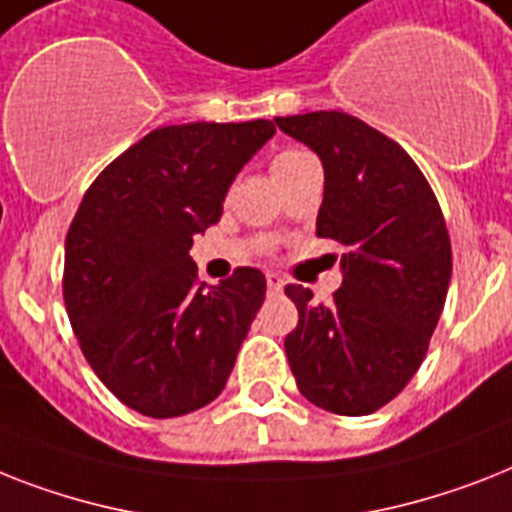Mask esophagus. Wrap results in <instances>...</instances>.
<instances>
[{"label":"esophagus","mask_w":512,"mask_h":512,"mask_svg":"<svg viewBox=\"0 0 512 512\" xmlns=\"http://www.w3.org/2000/svg\"><path fill=\"white\" fill-rule=\"evenodd\" d=\"M265 281H268V292L270 294L284 292V278L278 276V273H268V276H265Z\"/></svg>","instance_id":"esophagus-1"}]
</instances>
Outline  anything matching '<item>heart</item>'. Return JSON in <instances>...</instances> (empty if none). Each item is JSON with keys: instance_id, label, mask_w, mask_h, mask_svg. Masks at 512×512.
I'll return each mask as SVG.
<instances>
[{"instance_id": "1", "label": "heart", "mask_w": 512, "mask_h": 512, "mask_svg": "<svg viewBox=\"0 0 512 512\" xmlns=\"http://www.w3.org/2000/svg\"><path fill=\"white\" fill-rule=\"evenodd\" d=\"M305 157H310L307 152H299V149H284V152H278L276 157H273V173H278V170H284L286 165H292V162L297 160H305Z\"/></svg>"}]
</instances>
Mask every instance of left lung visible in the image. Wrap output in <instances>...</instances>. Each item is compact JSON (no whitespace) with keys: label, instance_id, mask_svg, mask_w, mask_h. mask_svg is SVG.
<instances>
[{"label":"left lung","instance_id":"obj_1","mask_svg":"<svg viewBox=\"0 0 512 512\" xmlns=\"http://www.w3.org/2000/svg\"><path fill=\"white\" fill-rule=\"evenodd\" d=\"M276 126L321 157L315 234L347 249L331 305L286 286L299 310L286 357L313 405L368 415L394 400L426 357L450 289V234L418 165L376 128L336 110Z\"/></svg>","mask_w":512,"mask_h":512}]
</instances>
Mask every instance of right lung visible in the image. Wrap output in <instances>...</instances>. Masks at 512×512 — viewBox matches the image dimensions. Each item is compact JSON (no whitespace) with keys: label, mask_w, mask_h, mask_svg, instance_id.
Returning a JSON list of instances; mask_svg holds the SVG:
<instances>
[{"label":"right lung","mask_w":512,"mask_h":512,"mask_svg":"<svg viewBox=\"0 0 512 512\" xmlns=\"http://www.w3.org/2000/svg\"><path fill=\"white\" fill-rule=\"evenodd\" d=\"M273 134L270 120L157 128L83 194L65 239L62 294L89 365L136 413H194L234 371L265 276L236 268L220 284H199L189 249Z\"/></svg>","instance_id":"right-lung-1"}]
</instances>
